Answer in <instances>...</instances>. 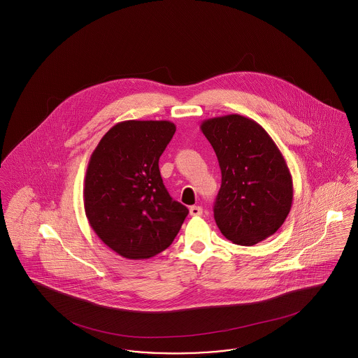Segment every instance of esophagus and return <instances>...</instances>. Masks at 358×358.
Listing matches in <instances>:
<instances>
[{
	"instance_id": "obj_1",
	"label": "esophagus",
	"mask_w": 358,
	"mask_h": 358,
	"mask_svg": "<svg viewBox=\"0 0 358 358\" xmlns=\"http://www.w3.org/2000/svg\"><path fill=\"white\" fill-rule=\"evenodd\" d=\"M189 213L192 216H201L203 215V208L199 207V206H193L190 207Z\"/></svg>"
}]
</instances>
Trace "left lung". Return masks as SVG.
<instances>
[{
  "label": "left lung",
  "mask_w": 358,
  "mask_h": 358,
  "mask_svg": "<svg viewBox=\"0 0 358 358\" xmlns=\"http://www.w3.org/2000/svg\"><path fill=\"white\" fill-rule=\"evenodd\" d=\"M200 128L222 170L213 207L220 232L241 246L273 235L294 200L292 176L273 139L264 127L241 115L207 119Z\"/></svg>",
  "instance_id": "obj_1"
}]
</instances>
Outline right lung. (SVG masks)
Masks as SVG:
<instances>
[{
    "mask_svg": "<svg viewBox=\"0 0 358 358\" xmlns=\"http://www.w3.org/2000/svg\"><path fill=\"white\" fill-rule=\"evenodd\" d=\"M176 132L168 120H126L112 127L90 155L84 207L93 231L128 259L168 249L188 208L164 185L158 161Z\"/></svg>",
    "mask_w": 358,
    "mask_h": 358,
    "instance_id": "1",
    "label": "right lung"
}]
</instances>
